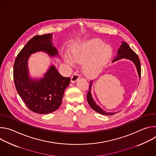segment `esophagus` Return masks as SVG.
<instances>
[{"label":"esophagus","instance_id":"34e87169","mask_svg":"<svg viewBox=\"0 0 156 156\" xmlns=\"http://www.w3.org/2000/svg\"><path fill=\"white\" fill-rule=\"evenodd\" d=\"M79 78H80V76H79L78 74H77V73L73 74L72 77H71V82L73 83H75L79 79Z\"/></svg>","mask_w":156,"mask_h":156}]
</instances>
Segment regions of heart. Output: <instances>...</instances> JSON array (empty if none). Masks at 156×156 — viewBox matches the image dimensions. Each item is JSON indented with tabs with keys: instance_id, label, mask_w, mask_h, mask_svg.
I'll use <instances>...</instances> for the list:
<instances>
[{
	"instance_id": "b5f03b06",
	"label": "heart",
	"mask_w": 156,
	"mask_h": 156,
	"mask_svg": "<svg viewBox=\"0 0 156 156\" xmlns=\"http://www.w3.org/2000/svg\"><path fill=\"white\" fill-rule=\"evenodd\" d=\"M112 54V49L99 39L79 42L72 49L71 55H65L69 64L83 63V70L88 77H96L103 70Z\"/></svg>"
}]
</instances>
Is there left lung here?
I'll use <instances>...</instances> for the list:
<instances>
[{
    "label": "left lung",
    "instance_id": "obj_1",
    "mask_svg": "<svg viewBox=\"0 0 156 156\" xmlns=\"http://www.w3.org/2000/svg\"><path fill=\"white\" fill-rule=\"evenodd\" d=\"M122 58H125V59H127L129 60L130 61H131L134 65H135V67L136 69L137 72H138V75L139 76V78L140 79V76H141V63H140V59L138 58V56L137 55V54L133 51L130 47L129 46L128 44L127 43H126L125 42H122V44L120 45V48L118 49L117 51V54L116 55L115 57L114 58V60H112V63L119 60L120 59ZM94 81H90V87H89V91L88 93L87 94V102L89 104V105H90V107L94 110H95L96 112L104 115H112L117 112H119V111L117 112H107V111L104 110L94 100L93 96H92V93H91V90H92V85L93 84Z\"/></svg>",
    "mask_w": 156,
    "mask_h": 156
}]
</instances>
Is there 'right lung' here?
I'll use <instances>...</instances> for the list:
<instances>
[{"instance_id": "obj_1", "label": "right lung", "mask_w": 156, "mask_h": 156, "mask_svg": "<svg viewBox=\"0 0 156 156\" xmlns=\"http://www.w3.org/2000/svg\"><path fill=\"white\" fill-rule=\"evenodd\" d=\"M39 52L50 57H60L54 46L52 34L35 36L27 42L15 58L13 79L19 96L28 108L36 114H48L60 106L70 78L62 76L52 63L43 76H31L28 59L31 54Z\"/></svg>"}]
</instances>
